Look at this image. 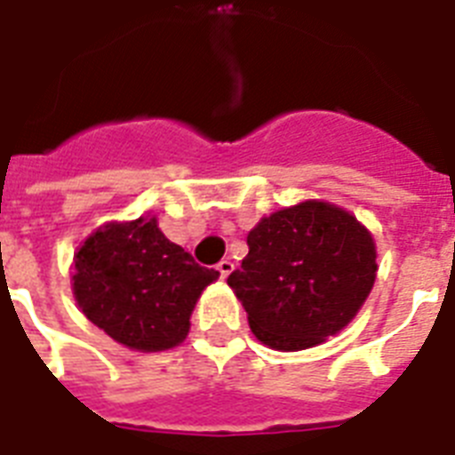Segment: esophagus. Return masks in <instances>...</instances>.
<instances>
[{
	"label": "esophagus",
	"mask_w": 455,
	"mask_h": 455,
	"mask_svg": "<svg viewBox=\"0 0 455 455\" xmlns=\"http://www.w3.org/2000/svg\"><path fill=\"white\" fill-rule=\"evenodd\" d=\"M216 270L220 272V279H228V275H230L232 270H235V263H232L230 258H223L220 263L216 265Z\"/></svg>",
	"instance_id": "1"
}]
</instances>
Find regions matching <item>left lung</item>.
Here are the masks:
<instances>
[{
	"mask_svg": "<svg viewBox=\"0 0 455 455\" xmlns=\"http://www.w3.org/2000/svg\"><path fill=\"white\" fill-rule=\"evenodd\" d=\"M228 277L260 343L305 350L350 324L376 282V244L364 225L326 202L263 218Z\"/></svg>",
	"mask_w": 455,
	"mask_h": 455,
	"instance_id": "left-lung-1",
	"label": "left lung"
}]
</instances>
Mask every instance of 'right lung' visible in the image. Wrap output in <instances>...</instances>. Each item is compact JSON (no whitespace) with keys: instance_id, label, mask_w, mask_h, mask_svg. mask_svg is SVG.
<instances>
[{"instance_id":"right-lung-1","label":"right lung","mask_w":455,"mask_h":455,"mask_svg":"<svg viewBox=\"0 0 455 455\" xmlns=\"http://www.w3.org/2000/svg\"><path fill=\"white\" fill-rule=\"evenodd\" d=\"M218 272L164 237L155 218L110 223L75 253L72 291L89 322L131 350L176 347Z\"/></svg>"}]
</instances>
